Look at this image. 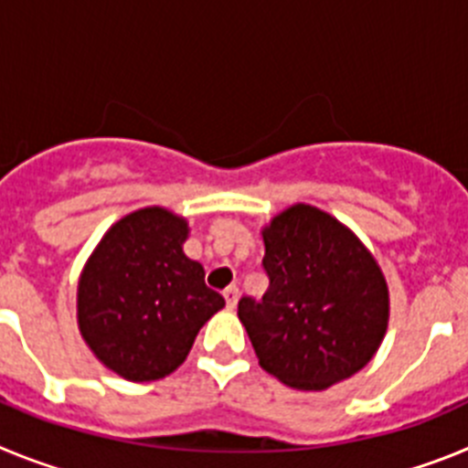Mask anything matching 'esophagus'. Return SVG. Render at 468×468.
I'll list each match as a JSON object with an SVG mask.
<instances>
[{
	"label": "esophagus",
	"instance_id": "obj_1",
	"mask_svg": "<svg viewBox=\"0 0 468 468\" xmlns=\"http://www.w3.org/2000/svg\"><path fill=\"white\" fill-rule=\"evenodd\" d=\"M225 302H227V309H234L239 302V288L237 285H229L225 288Z\"/></svg>",
	"mask_w": 468,
	"mask_h": 468
}]
</instances>
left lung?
<instances>
[{
    "instance_id": "obj_1",
    "label": "left lung",
    "mask_w": 468,
    "mask_h": 468,
    "mask_svg": "<svg viewBox=\"0 0 468 468\" xmlns=\"http://www.w3.org/2000/svg\"><path fill=\"white\" fill-rule=\"evenodd\" d=\"M262 300L241 297L239 318L260 366L292 388L318 391L375 356L388 321L387 281L342 222L297 204L262 231Z\"/></svg>"
}]
</instances>
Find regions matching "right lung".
Instances as JSON below:
<instances>
[{
  "label": "right lung",
  "mask_w": 468,
  "mask_h": 468,
  "mask_svg": "<svg viewBox=\"0 0 468 468\" xmlns=\"http://www.w3.org/2000/svg\"><path fill=\"white\" fill-rule=\"evenodd\" d=\"M187 222L143 208L112 227L80 281V330L110 370L131 382L166 378L201 325L225 307L204 267L183 253Z\"/></svg>",
  "instance_id": "right-lung-1"
}]
</instances>
